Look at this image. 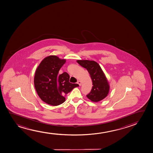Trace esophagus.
<instances>
[{
	"mask_svg": "<svg viewBox=\"0 0 153 153\" xmlns=\"http://www.w3.org/2000/svg\"><path fill=\"white\" fill-rule=\"evenodd\" d=\"M77 83H78L80 86H81V84H82V83H81V82L80 81H78V82H77Z\"/></svg>",
	"mask_w": 153,
	"mask_h": 153,
	"instance_id": "esophagus-1",
	"label": "esophagus"
}]
</instances>
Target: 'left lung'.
<instances>
[{
    "mask_svg": "<svg viewBox=\"0 0 153 153\" xmlns=\"http://www.w3.org/2000/svg\"><path fill=\"white\" fill-rule=\"evenodd\" d=\"M76 61L81 66L86 69L92 81V88L86 95L87 97L94 102L105 98L109 92L110 85L100 65L94 61L78 60Z\"/></svg>",
    "mask_w": 153,
    "mask_h": 153,
    "instance_id": "8db88e82",
    "label": "left lung"
}]
</instances>
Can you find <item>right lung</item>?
I'll return each mask as SVG.
<instances>
[{
	"label": "right lung",
	"instance_id": "add662e5",
	"mask_svg": "<svg viewBox=\"0 0 153 153\" xmlns=\"http://www.w3.org/2000/svg\"><path fill=\"white\" fill-rule=\"evenodd\" d=\"M66 62L56 56L43 59L35 72L34 84L37 94L43 102L57 106L65 101V97L78 84L69 82L70 76L67 72L58 75L59 71Z\"/></svg>",
	"mask_w": 153,
	"mask_h": 153
}]
</instances>
